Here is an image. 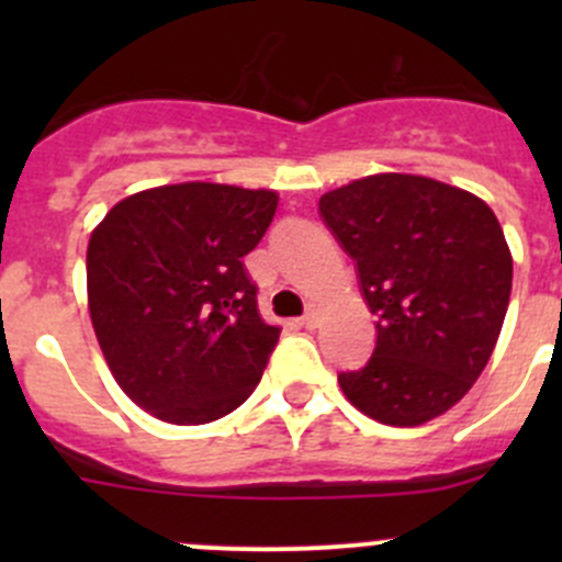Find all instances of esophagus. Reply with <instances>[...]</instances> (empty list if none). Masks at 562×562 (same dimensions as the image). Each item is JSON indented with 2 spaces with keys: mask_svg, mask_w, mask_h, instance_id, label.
Masks as SVG:
<instances>
[{
  "mask_svg": "<svg viewBox=\"0 0 562 562\" xmlns=\"http://www.w3.org/2000/svg\"><path fill=\"white\" fill-rule=\"evenodd\" d=\"M317 323H321V315H317L315 310H310V313L304 315L302 321H299V326H304V328H310V331H313V328H317Z\"/></svg>",
  "mask_w": 562,
  "mask_h": 562,
  "instance_id": "esophagus-1",
  "label": "esophagus"
}]
</instances>
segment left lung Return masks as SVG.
<instances>
[{"instance_id":"left-lung-1","label":"left lung","mask_w":562,"mask_h":562,"mask_svg":"<svg viewBox=\"0 0 562 562\" xmlns=\"http://www.w3.org/2000/svg\"><path fill=\"white\" fill-rule=\"evenodd\" d=\"M323 223L353 258L375 350L339 372L345 396L391 427L454 407L490 361L512 296V252L481 198L411 173L326 192Z\"/></svg>"}]
</instances>
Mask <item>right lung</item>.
Instances as JSON below:
<instances>
[{
	"label": "right lung",
	"instance_id": "right-lung-1",
	"mask_svg": "<svg viewBox=\"0 0 562 562\" xmlns=\"http://www.w3.org/2000/svg\"><path fill=\"white\" fill-rule=\"evenodd\" d=\"M277 192L184 181L135 192L94 228L89 315L124 394L168 424L228 416L260 383L280 328L258 313L245 255Z\"/></svg>",
	"mask_w": 562,
	"mask_h": 562
}]
</instances>
